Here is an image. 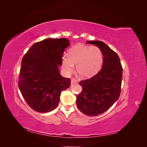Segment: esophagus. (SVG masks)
<instances>
[{"label":"esophagus","instance_id":"34e87169","mask_svg":"<svg viewBox=\"0 0 147 147\" xmlns=\"http://www.w3.org/2000/svg\"><path fill=\"white\" fill-rule=\"evenodd\" d=\"M77 82H78V81H77L76 79H74V78H72V79H71V84H75V83H77Z\"/></svg>","mask_w":147,"mask_h":147}]
</instances>
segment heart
I'll return each mask as SVG.
<instances>
[{
  "label": "heart",
  "instance_id": "1",
  "mask_svg": "<svg viewBox=\"0 0 147 147\" xmlns=\"http://www.w3.org/2000/svg\"><path fill=\"white\" fill-rule=\"evenodd\" d=\"M102 61L103 54L98 47L77 45L69 50L68 56L62 57L61 67L65 73L69 74L76 65L79 75L89 78L100 70Z\"/></svg>",
  "mask_w": 147,
  "mask_h": 147
}]
</instances>
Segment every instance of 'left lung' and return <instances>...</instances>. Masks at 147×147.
Masks as SVG:
<instances>
[{
	"label": "left lung",
	"mask_w": 147,
	"mask_h": 147,
	"mask_svg": "<svg viewBox=\"0 0 147 147\" xmlns=\"http://www.w3.org/2000/svg\"><path fill=\"white\" fill-rule=\"evenodd\" d=\"M101 50L103 64L100 71L92 78L81 81L82 91L76 97V105L85 115L103 113L118 100L121 93L123 68L119 56L100 41H88Z\"/></svg>",
	"instance_id": "8db88e82"
}]
</instances>
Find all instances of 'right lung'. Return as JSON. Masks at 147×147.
<instances>
[{"instance_id": "obj_1", "label": "right lung", "mask_w": 147, "mask_h": 147, "mask_svg": "<svg viewBox=\"0 0 147 147\" xmlns=\"http://www.w3.org/2000/svg\"><path fill=\"white\" fill-rule=\"evenodd\" d=\"M66 38H47L34 43L22 59L19 88L24 100L37 112L47 113L58 106L59 96L71 85L59 73Z\"/></svg>"}]
</instances>
